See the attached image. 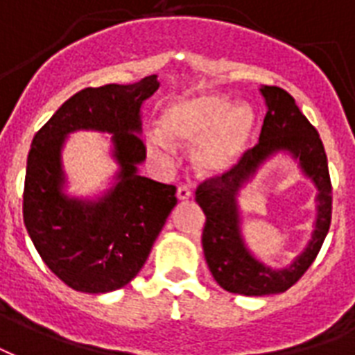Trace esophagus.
<instances>
[{
	"instance_id": "obj_1",
	"label": "esophagus",
	"mask_w": 355,
	"mask_h": 355,
	"mask_svg": "<svg viewBox=\"0 0 355 355\" xmlns=\"http://www.w3.org/2000/svg\"><path fill=\"white\" fill-rule=\"evenodd\" d=\"M175 194H178V198L180 200H189L191 196H193V191H191L187 185H180V187H178V193Z\"/></svg>"
}]
</instances>
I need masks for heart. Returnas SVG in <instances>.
Masks as SVG:
<instances>
[{"label": "heart", "instance_id": "1", "mask_svg": "<svg viewBox=\"0 0 355 355\" xmlns=\"http://www.w3.org/2000/svg\"><path fill=\"white\" fill-rule=\"evenodd\" d=\"M161 129L178 144H196L194 162L206 174H220L236 166L252 142L257 117L249 106H234L218 93H202L180 98L162 110ZM149 151L159 159L172 153L170 144L159 135L148 138Z\"/></svg>", "mask_w": 355, "mask_h": 355}]
</instances>
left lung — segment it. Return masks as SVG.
Instances as JSON below:
<instances>
[{
	"mask_svg": "<svg viewBox=\"0 0 355 355\" xmlns=\"http://www.w3.org/2000/svg\"><path fill=\"white\" fill-rule=\"evenodd\" d=\"M260 92L268 112L258 144L247 149L232 170L202 181L196 189V202L206 213L202 247L207 268L220 288L241 295L281 294L294 286L314 262L331 225V180L318 130L301 114L290 93L277 86H262ZM279 150L294 156L317 185L319 215L308 249L288 268L271 270L244 247L239 228L237 193L259 164Z\"/></svg>",
	"mask_w": 355,
	"mask_h": 355,
	"instance_id": "obj_1",
	"label": "left lung"
}]
</instances>
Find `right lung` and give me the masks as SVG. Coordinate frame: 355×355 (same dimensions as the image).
I'll return each instance as SVG.
<instances>
[{"mask_svg": "<svg viewBox=\"0 0 355 355\" xmlns=\"http://www.w3.org/2000/svg\"><path fill=\"white\" fill-rule=\"evenodd\" d=\"M159 89L155 74L137 84H106L74 93L33 137L24 183V225L42 262L67 286L105 294L138 275L178 204L174 185L138 174L146 159L140 108ZM80 128L114 135L116 185L98 200L69 199L60 148Z\"/></svg>", "mask_w": 355, "mask_h": 355, "instance_id": "add662e5", "label": "right lung"}]
</instances>
